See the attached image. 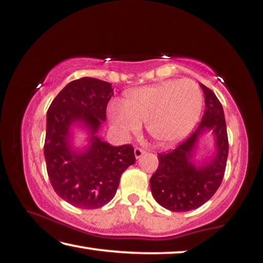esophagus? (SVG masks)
<instances>
[{
  "label": "esophagus",
  "instance_id": "esophagus-1",
  "mask_svg": "<svg viewBox=\"0 0 263 263\" xmlns=\"http://www.w3.org/2000/svg\"><path fill=\"white\" fill-rule=\"evenodd\" d=\"M146 153V152H144L142 148H139V147H136L135 149H134V155H135V158L136 159H140L141 157H142V155Z\"/></svg>",
  "mask_w": 263,
  "mask_h": 263
}]
</instances>
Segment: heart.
<instances>
[{
	"label": "heart",
	"instance_id": "b5f03b06",
	"mask_svg": "<svg viewBox=\"0 0 263 263\" xmlns=\"http://www.w3.org/2000/svg\"><path fill=\"white\" fill-rule=\"evenodd\" d=\"M201 108L203 93L196 82L170 79L127 91L122 104L110 103L108 116L124 136L139 133L141 122H146L147 133L155 142L172 146L192 132Z\"/></svg>",
	"mask_w": 263,
	"mask_h": 263
}]
</instances>
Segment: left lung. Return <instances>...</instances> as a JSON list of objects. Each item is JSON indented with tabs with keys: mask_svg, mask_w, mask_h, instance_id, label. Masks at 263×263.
<instances>
[{
	"mask_svg": "<svg viewBox=\"0 0 263 263\" xmlns=\"http://www.w3.org/2000/svg\"><path fill=\"white\" fill-rule=\"evenodd\" d=\"M200 87L205 97L200 124L176 149L158 155V170L149 181L154 199L171 211H191L206 203L226 172L229 144L223 106L209 87L201 83ZM208 132L214 139V149L208 158L198 160L200 139Z\"/></svg>",
	"mask_w": 263,
	"mask_h": 263,
	"instance_id": "8db88e82",
	"label": "left lung"
}]
</instances>
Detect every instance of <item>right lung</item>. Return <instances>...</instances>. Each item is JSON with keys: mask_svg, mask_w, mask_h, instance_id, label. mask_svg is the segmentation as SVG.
Returning a JSON list of instances; mask_svg holds the SVG:
<instances>
[{"mask_svg": "<svg viewBox=\"0 0 263 263\" xmlns=\"http://www.w3.org/2000/svg\"><path fill=\"white\" fill-rule=\"evenodd\" d=\"M114 95L108 82L83 77L64 87L49 105L44 155L49 181L62 199L79 209H98L116 195L120 179L135 162L130 144L112 146L97 135ZM87 143L75 144L77 133Z\"/></svg>", "mask_w": 263, "mask_h": 263, "instance_id": "1", "label": "right lung"}]
</instances>
